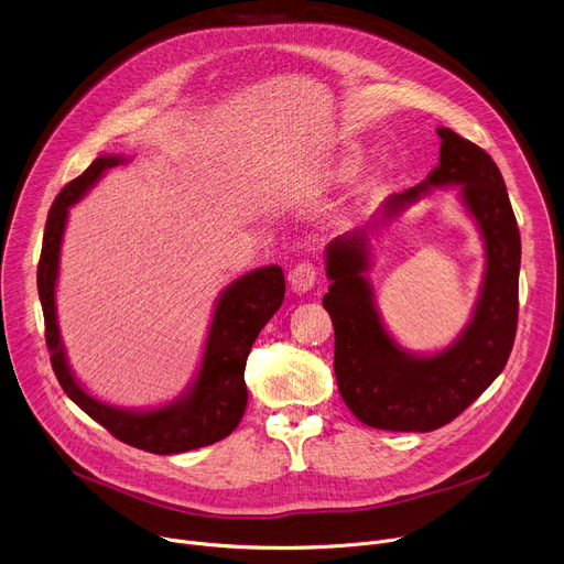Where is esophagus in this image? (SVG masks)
<instances>
[{
    "instance_id": "34e87169",
    "label": "esophagus",
    "mask_w": 564,
    "mask_h": 564,
    "mask_svg": "<svg viewBox=\"0 0 564 564\" xmlns=\"http://www.w3.org/2000/svg\"><path fill=\"white\" fill-rule=\"evenodd\" d=\"M315 281H317V265L313 261H301L290 272V288L296 294L308 292L315 285Z\"/></svg>"
}]
</instances>
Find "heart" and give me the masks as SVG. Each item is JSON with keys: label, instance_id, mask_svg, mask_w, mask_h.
<instances>
[{"label": "heart", "instance_id": "b5f03b06", "mask_svg": "<svg viewBox=\"0 0 564 564\" xmlns=\"http://www.w3.org/2000/svg\"><path fill=\"white\" fill-rule=\"evenodd\" d=\"M350 169H352V160H348V162H346V164H344V173H348V171H350Z\"/></svg>", "mask_w": 564, "mask_h": 564}]
</instances>
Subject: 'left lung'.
<instances>
[{
    "mask_svg": "<svg viewBox=\"0 0 564 564\" xmlns=\"http://www.w3.org/2000/svg\"><path fill=\"white\" fill-rule=\"evenodd\" d=\"M436 132L438 166L423 184L391 195L382 220L432 188L460 186V199L484 236L486 274L473 322L458 339L427 357L402 350L384 330L365 279L369 229L339 236L326 247L330 288L324 308L335 328L337 387L350 412L376 430L432 432L447 425L503 371L516 341L522 240L503 177L484 148L449 128Z\"/></svg>",
    "mask_w": 564,
    "mask_h": 564,
    "instance_id": "1",
    "label": "left lung"
}]
</instances>
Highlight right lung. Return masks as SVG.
Returning <instances> with one entry per match:
<instances>
[{"mask_svg": "<svg viewBox=\"0 0 564 564\" xmlns=\"http://www.w3.org/2000/svg\"><path fill=\"white\" fill-rule=\"evenodd\" d=\"M123 162V158L112 155L94 160L87 171L72 180L51 204L37 263V292L44 313L46 348L51 352V367H54L65 393L115 438L152 454L188 452L223 441L238 427L247 406V355L263 326L281 308L285 279L279 265H268L240 276L220 294L199 373L184 398L160 409H150V412H130V409H117L91 398L74 380L58 333V259L72 204H76L108 169Z\"/></svg>", "mask_w": 564, "mask_h": 564, "instance_id": "obj_1", "label": "right lung"}]
</instances>
